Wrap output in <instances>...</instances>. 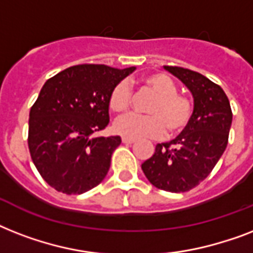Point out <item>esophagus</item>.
<instances>
[{"instance_id": "esophagus-1", "label": "esophagus", "mask_w": 253, "mask_h": 253, "mask_svg": "<svg viewBox=\"0 0 253 253\" xmlns=\"http://www.w3.org/2000/svg\"><path fill=\"white\" fill-rule=\"evenodd\" d=\"M122 142L125 143V144H132V143H134L135 140H134V139L126 138V136H125V138H122Z\"/></svg>"}]
</instances>
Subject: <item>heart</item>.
<instances>
[{
    "label": "heart",
    "mask_w": 253,
    "mask_h": 253,
    "mask_svg": "<svg viewBox=\"0 0 253 253\" xmlns=\"http://www.w3.org/2000/svg\"><path fill=\"white\" fill-rule=\"evenodd\" d=\"M143 84L156 94L147 106L148 115H126L115 123L119 134L131 139L160 138L166 134L176 135L184 131L192 121L193 103L184 94L177 93L173 80L164 73H151ZM131 106V91L127 83L121 81L109 95V107L115 114L126 113Z\"/></svg>",
    "instance_id": "1"
}]
</instances>
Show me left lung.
Returning a JSON list of instances; mask_svg holds the SVG:
<instances>
[{
    "label": "left lung",
    "instance_id": "8db88e82",
    "mask_svg": "<svg viewBox=\"0 0 253 253\" xmlns=\"http://www.w3.org/2000/svg\"><path fill=\"white\" fill-rule=\"evenodd\" d=\"M188 87L194 99L193 117L176 139L160 143L142 164L151 184L172 193H184L204 181L228 143L232 111L227 95L208 77L181 67H164Z\"/></svg>",
    "mask_w": 253,
    "mask_h": 253
}]
</instances>
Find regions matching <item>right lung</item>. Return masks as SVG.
<instances>
[{
	"instance_id": "1",
	"label": "right lung",
	"mask_w": 253,
	"mask_h": 253,
	"mask_svg": "<svg viewBox=\"0 0 253 253\" xmlns=\"http://www.w3.org/2000/svg\"><path fill=\"white\" fill-rule=\"evenodd\" d=\"M135 71L73 65L45 81L30 110L29 150L38 172L65 194H83L106 177L121 136H95L109 125V95Z\"/></svg>"
}]
</instances>
